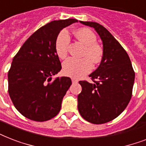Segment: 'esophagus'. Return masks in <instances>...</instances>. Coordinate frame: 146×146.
I'll use <instances>...</instances> for the list:
<instances>
[{
  "label": "esophagus",
  "instance_id": "obj_1",
  "mask_svg": "<svg viewBox=\"0 0 146 146\" xmlns=\"http://www.w3.org/2000/svg\"><path fill=\"white\" fill-rule=\"evenodd\" d=\"M72 82H73V83H77L78 80H76V79H74V78H73V79H72Z\"/></svg>",
  "mask_w": 146,
  "mask_h": 146
}]
</instances>
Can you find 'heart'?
<instances>
[{
	"label": "heart",
	"instance_id": "heart-1",
	"mask_svg": "<svg viewBox=\"0 0 146 146\" xmlns=\"http://www.w3.org/2000/svg\"><path fill=\"white\" fill-rule=\"evenodd\" d=\"M78 39L84 44L85 48L82 59L69 58L63 64V72L66 76L72 78L82 77L89 73L92 69V63L98 64L103 57L102 48L96 44V36L90 29L82 28L75 32ZM70 42V35L66 30H63L57 35L55 41V52L57 57L64 59L67 55L69 44Z\"/></svg>",
	"mask_w": 146,
	"mask_h": 146
}]
</instances>
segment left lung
I'll list each match as a JSON object with an SVG mask.
<instances>
[{
  "label": "left lung",
  "instance_id": "8db88e82",
  "mask_svg": "<svg viewBox=\"0 0 146 146\" xmlns=\"http://www.w3.org/2000/svg\"><path fill=\"white\" fill-rule=\"evenodd\" d=\"M95 29L103 44L101 64L89 76L90 83L80 81L78 110L85 120L95 124L109 122L120 115L129 104L135 73L129 56L107 29L95 22L80 21Z\"/></svg>",
  "mask_w": 146,
  "mask_h": 146
}]
</instances>
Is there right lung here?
Listing matches in <instances>:
<instances>
[{"mask_svg": "<svg viewBox=\"0 0 146 146\" xmlns=\"http://www.w3.org/2000/svg\"><path fill=\"white\" fill-rule=\"evenodd\" d=\"M77 22L67 19L46 24L26 40L13 57L8 72V92L24 117L42 122L59 113L72 82L66 76L52 80L61 70L55 41L63 29Z\"/></svg>", "mask_w": 146, "mask_h": 146, "instance_id": "1", "label": "right lung"}]
</instances>
